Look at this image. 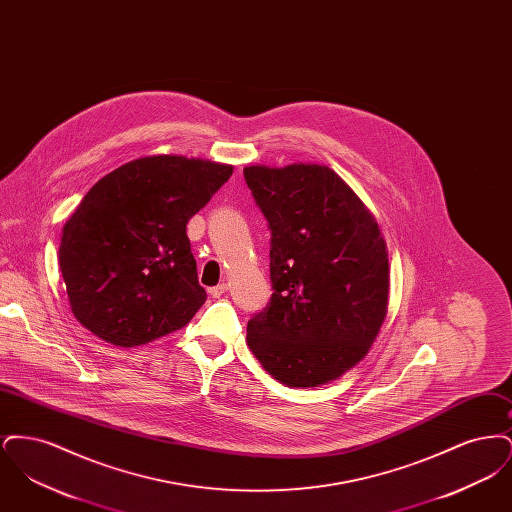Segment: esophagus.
Returning <instances> with one entry per match:
<instances>
[{"mask_svg":"<svg viewBox=\"0 0 512 512\" xmlns=\"http://www.w3.org/2000/svg\"><path fill=\"white\" fill-rule=\"evenodd\" d=\"M226 290H228V286L222 282V284H219V286H213V288H209V293H211L213 297H222V295L226 293Z\"/></svg>","mask_w":512,"mask_h":512,"instance_id":"34e87169","label":"esophagus"}]
</instances>
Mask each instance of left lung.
Here are the masks:
<instances>
[{
  "instance_id": "1",
  "label": "left lung",
  "mask_w": 512,
  "mask_h": 512,
  "mask_svg": "<svg viewBox=\"0 0 512 512\" xmlns=\"http://www.w3.org/2000/svg\"><path fill=\"white\" fill-rule=\"evenodd\" d=\"M267 217L272 297L247 345L272 378L318 388L359 365L388 315L390 263L380 226L326 165H247Z\"/></svg>"
}]
</instances>
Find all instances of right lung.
<instances>
[{"instance_id": "add662e5", "label": "right lung", "mask_w": 512, "mask_h": 512, "mask_svg": "<svg viewBox=\"0 0 512 512\" xmlns=\"http://www.w3.org/2000/svg\"><path fill=\"white\" fill-rule=\"evenodd\" d=\"M234 167L184 155H144L98 180L65 222L59 268L76 320L117 347L184 328L207 293L186 224Z\"/></svg>"}]
</instances>
